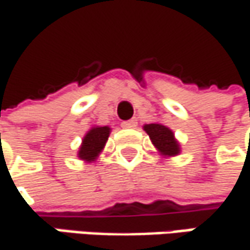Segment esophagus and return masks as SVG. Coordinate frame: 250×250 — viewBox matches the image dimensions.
Here are the masks:
<instances>
[{
	"label": "esophagus",
	"instance_id": "obj_1",
	"mask_svg": "<svg viewBox=\"0 0 250 250\" xmlns=\"http://www.w3.org/2000/svg\"><path fill=\"white\" fill-rule=\"evenodd\" d=\"M122 127H123V128H136V127H137V120H136V119H131V120L123 122V123H122Z\"/></svg>",
	"mask_w": 250,
	"mask_h": 250
}]
</instances>
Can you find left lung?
<instances>
[{"instance_id":"1","label":"left lung","mask_w":250,"mask_h":250,"mask_svg":"<svg viewBox=\"0 0 250 250\" xmlns=\"http://www.w3.org/2000/svg\"><path fill=\"white\" fill-rule=\"evenodd\" d=\"M143 130L146 131L153 143V146L159 151V154L165 157H174L180 154V143L174 137L173 130L162 123H150L143 125Z\"/></svg>"}]
</instances>
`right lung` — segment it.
<instances>
[{"label":"right lung","instance_id":"right-lung-1","mask_svg":"<svg viewBox=\"0 0 250 250\" xmlns=\"http://www.w3.org/2000/svg\"><path fill=\"white\" fill-rule=\"evenodd\" d=\"M111 128L108 125H93L83 137L77 157L84 163H93L102 154L104 146L108 140Z\"/></svg>","mask_w":250,"mask_h":250}]
</instances>
